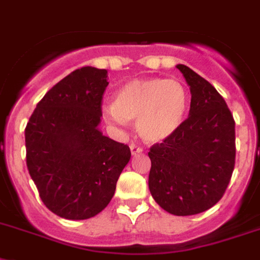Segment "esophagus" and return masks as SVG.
Here are the masks:
<instances>
[{"mask_svg":"<svg viewBox=\"0 0 260 260\" xmlns=\"http://www.w3.org/2000/svg\"><path fill=\"white\" fill-rule=\"evenodd\" d=\"M129 148H131V154H132V155L142 154V151H143L142 148H140L139 146H136V144H131Z\"/></svg>","mask_w":260,"mask_h":260,"instance_id":"esophagus-1","label":"esophagus"}]
</instances>
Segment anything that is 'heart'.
I'll use <instances>...</instances> for the list:
<instances>
[{
    "label": "heart",
    "instance_id": "heart-1",
    "mask_svg": "<svg viewBox=\"0 0 260 260\" xmlns=\"http://www.w3.org/2000/svg\"><path fill=\"white\" fill-rule=\"evenodd\" d=\"M187 102V91L178 81L131 79L116 90L113 104L102 106V116L116 125L136 120L139 136L156 144L177 132L185 120Z\"/></svg>",
    "mask_w": 260,
    "mask_h": 260
}]
</instances>
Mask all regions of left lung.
Returning <instances> with one entry per match:
<instances>
[{"label":"left lung","mask_w":260,"mask_h":260,"mask_svg":"<svg viewBox=\"0 0 260 260\" xmlns=\"http://www.w3.org/2000/svg\"><path fill=\"white\" fill-rule=\"evenodd\" d=\"M190 86L189 117L173 136L151 147L148 187L162 209L191 216L216 205L235 167V121L224 98L206 79L177 64Z\"/></svg>","instance_id":"left-lung-1"}]
</instances>
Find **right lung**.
<instances>
[{"instance_id":"right-lung-1","label":"right lung","mask_w":260,"mask_h":260,"mask_svg":"<svg viewBox=\"0 0 260 260\" xmlns=\"http://www.w3.org/2000/svg\"><path fill=\"white\" fill-rule=\"evenodd\" d=\"M108 83L106 70L73 71L47 91L26 124V167L59 217L86 220L102 212L129 162V147L98 128Z\"/></svg>"}]
</instances>
